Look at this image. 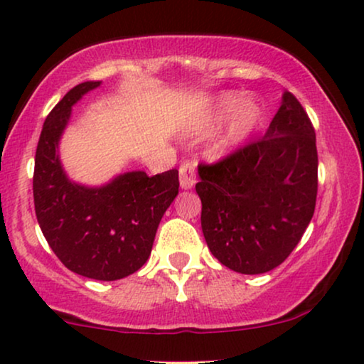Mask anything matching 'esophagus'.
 I'll list each match as a JSON object with an SVG mask.
<instances>
[{"instance_id": "1", "label": "esophagus", "mask_w": 364, "mask_h": 364, "mask_svg": "<svg viewBox=\"0 0 364 364\" xmlns=\"http://www.w3.org/2000/svg\"><path fill=\"white\" fill-rule=\"evenodd\" d=\"M196 183V163L185 161L179 166V185L183 190H191Z\"/></svg>"}]
</instances>
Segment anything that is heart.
Returning a JSON list of instances; mask_svg holds the SVG:
<instances>
[{
    "label": "heart",
    "instance_id": "1",
    "mask_svg": "<svg viewBox=\"0 0 364 364\" xmlns=\"http://www.w3.org/2000/svg\"><path fill=\"white\" fill-rule=\"evenodd\" d=\"M235 103L236 96H225V98H221L220 111L225 113ZM261 121H263V108H261L259 103H256V100L253 98L241 100L228 116L225 129H223L221 136L218 139V148L225 151V149L243 143L259 128Z\"/></svg>",
    "mask_w": 364,
    "mask_h": 364
}]
</instances>
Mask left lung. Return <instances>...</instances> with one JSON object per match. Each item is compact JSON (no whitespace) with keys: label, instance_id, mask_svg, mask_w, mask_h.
Instances as JSON below:
<instances>
[{"label":"left lung","instance_id":"obj_1","mask_svg":"<svg viewBox=\"0 0 364 364\" xmlns=\"http://www.w3.org/2000/svg\"><path fill=\"white\" fill-rule=\"evenodd\" d=\"M201 228L221 264L241 274L274 269L311 221L318 195V151L311 119L284 91L258 141L198 166Z\"/></svg>","mask_w":364,"mask_h":364}]
</instances>
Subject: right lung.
I'll list each match as a JSON object with an SVG mask.
<instances>
[{"mask_svg": "<svg viewBox=\"0 0 364 364\" xmlns=\"http://www.w3.org/2000/svg\"><path fill=\"white\" fill-rule=\"evenodd\" d=\"M100 81L68 91L43 124L35 156L33 196L38 223L55 255L73 273L114 281L146 263L159 221L178 195V169L148 176L132 171L101 188L68 179L58 156V141L71 106Z\"/></svg>", "mask_w": 364, "mask_h": 364, "instance_id": "right-lung-1", "label": "right lung"}]
</instances>
